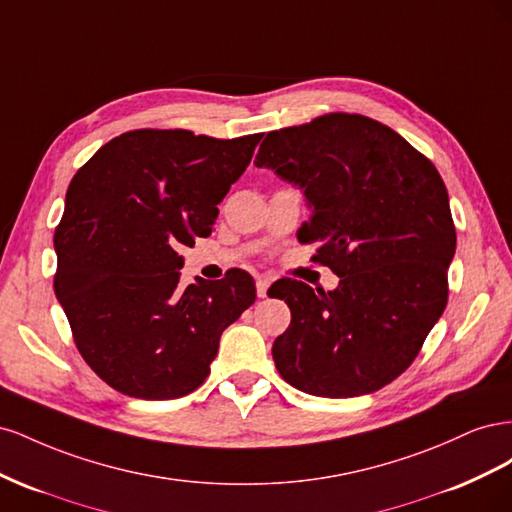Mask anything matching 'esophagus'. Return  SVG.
Segmentation results:
<instances>
[{"label": "esophagus", "instance_id": "34e87169", "mask_svg": "<svg viewBox=\"0 0 512 512\" xmlns=\"http://www.w3.org/2000/svg\"><path fill=\"white\" fill-rule=\"evenodd\" d=\"M269 286H271V280L269 277H258L256 280V294L260 299H265L267 297V290H269Z\"/></svg>", "mask_w": 512, "mask_h": 512}]
</instances>
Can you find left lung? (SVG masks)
<instances>
[{
    "instance_id": "left-lung-1",
    "label": "left lung",
    "mask_w": 512,
    "mask_h": 512,
    "mask_svg": "<svg viewBox=\"0 0 512 512\" xmlns=\"http://www.w3.org/2000/svg\"><path fill=\"white\" fill-rule=\"evenodd\" d=\"M254 164L303 192L301 239L339 277L329 292L284 284L292 320L273 344L277 371L318 397L382 389L446 307L457 237L440 173L389 126L348 113L269 132Z\"/></svg>"
}]
</instances>
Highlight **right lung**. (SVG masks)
Listing matches in <instances>:
<instances>
[{"mask_svg":"<svg viewBox=\"0 0 512 512\" xmlns=\"http://www.w3.org/2000/svg\"><path fill=\"white\" fill-rule=\"evenodd\" d=\"M262 134L232 141L134 130L74 175L55 230V294L87 365L136 399H177L209 376L220 337L256 299L235 271L183 288L181 245L211 235Z\"/></svg>","mask_w":512,"mask_h":512,"instance_id":"right-lung-1","label":"right lung"}]
</instances>
